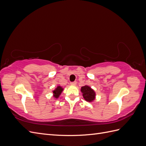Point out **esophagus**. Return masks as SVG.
I'll list each match as a JSON object with an SVG mask.
<instances>
[{
    "label": "esophagus",
    "instance_id": "esophagus-1",
    "mask_svg": "<svg viewBox=\"0 0 146 146\" xmlns=\"http://www.w3.org/2000/svg\"><path fill=\"white\" fill-rule=\"evenodd\" d=\"M70 85H73V86H75L77 85V82H71L70 83Z\"/></svg>",
    "mask_w": 146,
    "mask_h": 146
}]
</instances>
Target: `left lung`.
<instances>
[{
  "mask_svg": "<svg viewBox=\"0 0 146 146\" xmlns=\"http://www.w3.org/2000/svg\"><path fill=\"white\" fill-rule=\"evenodd\" d=\"M81 92L83 98L87 102H92L95 99L96 92L90 86L88 85L82 86L81 88Z\"/></svg>",
  "mask_w": 146,
  "mask_h": 146,
  "instance_id": "left-lung-1",
  "label": "left lung"
}]
</instances>
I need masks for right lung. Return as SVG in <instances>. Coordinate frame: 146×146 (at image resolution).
<instances>
[{"label":"right lung","mask_w":146,"mask_h":146,"mask_svg":"<svg viewBox=\"0 0 146 146\" xmlns=\"http://www.w3.org/2000/svg\"><path fill=\"white\" fill-rule=\"evenodd\" d=\"M63 91V88L60 86H58L54 91H53V94H54V97L55 98L57 99L59 98L60 95L61 94V92Z\"/></svg>","instance_id":"obj_1"}]
</instances>
